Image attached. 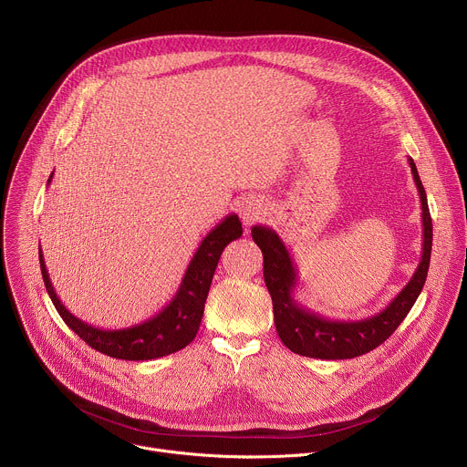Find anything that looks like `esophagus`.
<instances>
[{"mask_svg":"<svg viewBox=\"0 0 467 467\" xmlns=\"http://www.w3.org/2000/svg\"><path fill=\"white\" fill-rule=\"evenodd\" d=\"M238 214L244 220V223L249 225V223H253V222L262 218L264 205L258 202V199L245 197V199H242V202L238 203Z\"/></svg>","mask_w":467,"mask_h":467,"instance_id":"1","label":"esophagus"}]
</instances>
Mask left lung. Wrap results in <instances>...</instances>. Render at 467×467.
I'll return each instance as SVG.
<instances>
[{"label":"left lung","instance_id":"obj_1","mask_svg":"<svg viewBox=\"0 0 467 467\" xmlns=\"http://www.w3.org/2000/svg\"><path fill=\"white\" fill-rule=\"evenodd\" d=\"M414 182L421 199V218H423V251L418 268L409 285L399 292L386 308L379 314L358 321L327 319L310 308H305L294 299L297 285V270L294 260L279 238V234L264 225H254L251 236L260 247L264 256V281L268 286L274 303L275 328L281 342L294 353L321 358V360H344L366 355L379 348L391 337V332L401 325L418 296L423 290L432 249V220L427 205V193L421 184L418 168L409 159Z\"/></svg>","mask_w":467,"mask_h":467}]
</instances>
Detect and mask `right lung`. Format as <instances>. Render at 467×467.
<instances>
[{
	"label": "right lung",
	"instance_id": "add662e5",
	"mask_svg": "<svg viewBox=\"0 0 467 467\" xmlns=\"http://www.w3.org/2000/svg\"><path fill=\"white\" fill-rule=\"evenodd\" d=\"M51 177L53 173L49 175L47 182H51ZM240 236L242 222L236 214H229L202 240V245L197 247L195 254L192 256L173 299L153 317L139 325L114 330L88 325L66 308L53 290L42 249H38V258L44 286L57 312L79 338H83L92 349L112 358L151 360L171 355L186 348L195 338L199 325H202L218 260L225 245Z\"/></svg>",
	"mask_w": 467,
	"mask_h": 467
}]
</instances>
